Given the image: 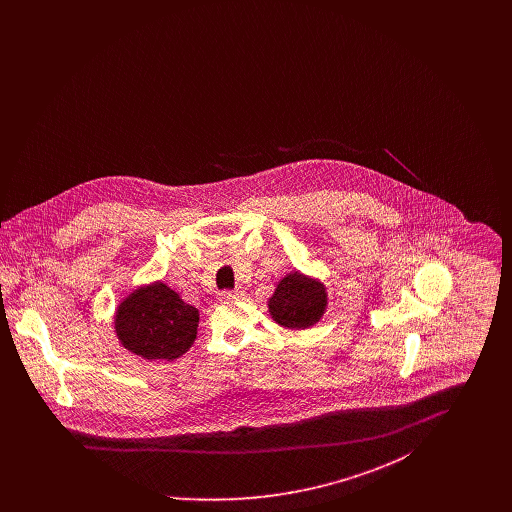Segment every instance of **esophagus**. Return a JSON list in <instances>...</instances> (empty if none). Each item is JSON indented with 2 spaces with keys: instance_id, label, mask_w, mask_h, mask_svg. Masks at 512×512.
Segmentation results:
<instances>
[{
  "instance_id": "34e87169",
  "label": "esophagus",
  "mask_w": 512,
  "mask_h": 512,
  "mask_svg": "<svg viewBox=\"0 0 512 512\" xmlns=\"http://www.w3.org/2000/svg\"><path fill=\"white\" fill-rule=\"evenodd\" d=\"M242 290H234V292H220L219 299L220 301H228V299H238V297H242Z\"/></svg>"
}]
</instances>
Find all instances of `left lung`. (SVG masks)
Returning a JSON list of instances; mask_svg holds the SVG:
<instances>
[{"label": "left lung", "instance_id": "1", "mask_svg": "<svg viewBox=\"0 0 512 512\" xmlns=\"http://www.w3.org/2000/svg\"><path fill=\"white\" fill-rule=\"evenodd\" d=\"M268 315L284 328L305 330L324 317L328 307L326 286L299 270L288 272L268 297Z\"/></svg>", "mask_w": 512, "mask_h": 512}]
</instances>
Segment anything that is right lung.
<instances>
[{
    "label": "right lung",
    "instance_id": "1",
    "mask_svg": "<svg viewBox=\"0 0 512 512\" xmlns=\"http://www.w3.org/2000/svg\"><path fill=\"white\" fill-rule=\"evenodd\" d=\"M197 324L199 311L161 280L128 293L113 318L122 347L147 361L182 357L194 345Z\"/></svg>",
    "mask_w": 512,
    "mask_h": 512
}]
</instances>
